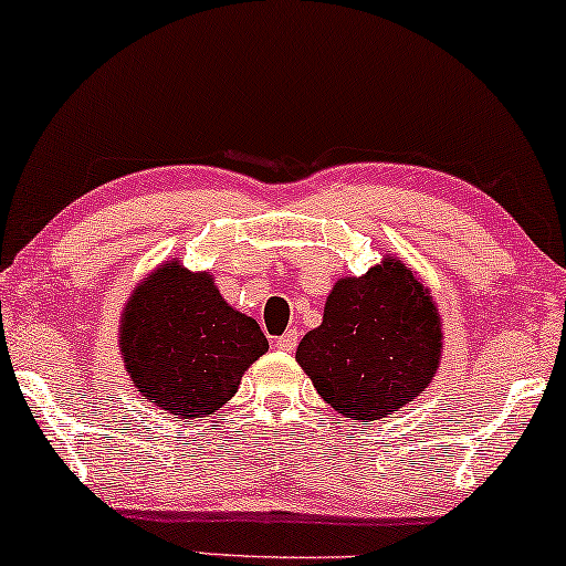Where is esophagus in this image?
<instances>
[{
    "label": "esophagus",
    "mask_w": 566,
    "mask_h": 566,
    "mask_svg": "<svg viewBox=\"0 0 566 566\" xmlns=\"http://www.w3.org/2000/svg\"><path fill=\"white\" fill-rule=\"evenodd\" d=\"M296 345H298V332L296 329H289L285 335L275 339V347H277V350H283V353L296 350Z\"/></svg>",
    "instance_id": "1"
}]
</instances>
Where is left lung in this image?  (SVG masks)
I'll use <instances>...</instances> for the list:
<instances>
[{
	"instance_id": "obj_1",
	"label": "left lung",
	"mask_w": 566,
	"mask_h": 566,
	"mask_svg": "<svg viewBox=\"0 0 566 566\" xmlns=\"http://www.w3.org/2000/svg\"><path fill=\"white\" fill-rule=\"evenodd\" d=\"M440 316L430 293L386 258L363 277H343L324 319L298 343L296 360L339 415L374 422L428 389L440 363Z\"/></svg>"
}]
</instances>
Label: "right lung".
I'll list each match as a JSON object with an SVG mask.
<instances>
[{"label": "right lung", "instance_id": "obj_1", "mask_svg": "<svg viewBox=\"0 0 566 566\" xmlns=\"http://www.w3.org/2000/svg\"><path fill=\"white\" fill-rule=\"evenodd\" d=\"M120 353L154 407L192 420L234 397L250 363L268 353V337L221 298L211 275L167 262L130 296Z\"/></svg>", "mask_w": 566, "mask_h": 566}]
</instances>
